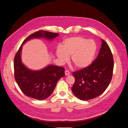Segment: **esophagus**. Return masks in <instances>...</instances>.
<instances>
[{
  "label": "esophagus",
  "instance_id": "esophagus-1",
  "mask_svg": "<svg viewBox=\"0 0 128 128\" xmlns=\"http://www.w3.org/2000/svg\"><path fill=\"white\" fill-rule=\"evenodd\" d=\"M65 76H69L70 74V72H69V71L66 70L65 71Z\"/></svg>",
  "mask_w": 128,
  "mask_h": 128
}]
</instances>
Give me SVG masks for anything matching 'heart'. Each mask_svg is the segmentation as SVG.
Instances as JSON below:
<instances>
[{"label":"heart","mask_w":128,"mask_h":128,"mask_svg":"<svg viewBox=\"0 0 128 128\" xmlns=\"http://www.w3.org/2000/svg\"><path fill=\"white\" fill-rule=\"evenodd\" d=\"M97 44L93 40H86L81 36H72L65 39L56 51L61 64L69 60L78 69L88 67L93 62L97 52Z\"/></svg>","instance_id":"obj_1"}]
</instances>
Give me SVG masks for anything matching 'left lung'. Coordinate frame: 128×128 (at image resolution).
Segmentation results:
<instances>
[{"label":"left lung","instance_id":"obj_1","mask_svg":"<svg viewBox=\"0 0 128 128\" xmlns=\"http://www.w3.org/2000/svg\"><path fill=\"white\" fill-rule=\"evenodd\" d=\"M101 47L97 58L87 68L73 72L75 78L72 87L74 94L87 101L101 95L110 84L114 70V58L107 44L101 40Z\"/></svg>","mask_w":128,"mask_h":128}]
</instances>
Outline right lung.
<instances>
[{
    "mask_svg": "<svg viewBox=\"0 0 128 128\" xmlns=\"http://www.w3.org/2000/svg\"><path fill=\"white\" fill-rule=\"evenodd\" d=\"M59 34L40 30L35 32L23 42L14 59V78L22 92L27 96L43 100L52 93L58 80L65 76L63 67L48 65L44 68L33 70L25 65L21 58L23 46L34 38H44L52 41Z\"/></svg>",
    "mask_w": 128,
    "mask_h": 128,
    "instance_id": "add662e5",
    "label": "right lung"
}]
</instances>
